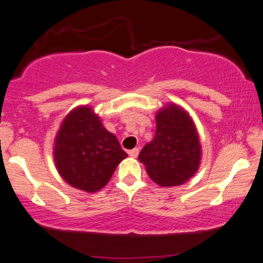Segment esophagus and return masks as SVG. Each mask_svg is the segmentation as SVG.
I'll return each mask as SVG.
<instances>
[{
    "label": "esophagus",
    "mask_w": 263,
    "mask_h": 263,
    "mask_svg": "<svg viewBox=\"0 0 263 263\" xmlns=\"http://www.w3.org/2000/svg\"><path fill=\"white\" fill-rule=\"evenodd\" d=\"M138 152H140L138 148H134V149L128 151V155H129V157H132V158H136V157L138 156Z\"/></svg>",
    "instance_id": "obj_1"
}]
</instances>
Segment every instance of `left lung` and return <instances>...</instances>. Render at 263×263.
I'll return each mask as SVG.
<instances>
[{
	"label": "left lung",
	"instance_id": "obj_1",
	"mask_svg": "<svg viewBox=\"0 0 263 263\" xmlns=\"http://www.w3.org/2000/svg\"><path fill=\"white\" fill-rule=\"evenodd\" d=\"M147 174L161 186L182 185L197 173L201 144L197 126L182 106L170 102L156 114V135L138 156Z\"/></svg>",
	"mask_w": 263,
	"mask_h": 263
}]
</instances>
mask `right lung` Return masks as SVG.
Wrapping results in <instances>:
<instances>
[{"mask_svg": "<svg viewBox=\"0 0 263 263\" xmlns=\"http://www.w3.org/2000/svg\"><path fill=\"white\" fill-rule=\"evenodd\" d=\"M53 157L60 177L73 188L96 193L110 182L127 157L91 106L81 105L64 117L54 138Z\"/></svg>", "mask_w": 263, "mask_h": 263, "instance_id": "1", "label": "right lung"}]
</instances>
